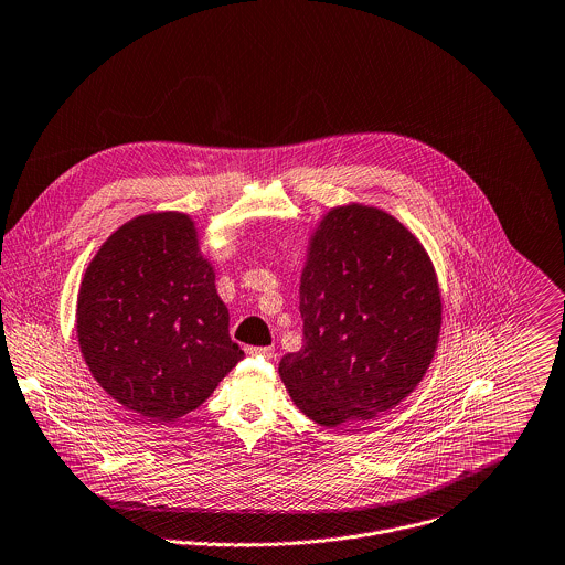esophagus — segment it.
I'll return each instance as SVG.
<instances>
[{"instance_id": "1", "label": "esophagus", "mask_w": 565, "mask_h": 565, "mask_svg": "<svg viewBox=\"0 0 565 565\" xmlns=\"http://www.w3.org/2000/svg\"><path fill=\"white\" fill-rule=\"evenodd\" d=\"M247 353L249 355H258V358H267V360L276 358V349L274 347H249Z\"/></svg>"}]
</instances>
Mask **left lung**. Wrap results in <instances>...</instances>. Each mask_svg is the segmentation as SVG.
Masks as SVG:
<instances>
[{
	"label": "left lung",
	"instance_id": "left-lung-1",
	"mask_svg": "<svg viewBox=\"0 0 565 565\" xmlns=\"http://www.w3.org/2000/svg\"><path fill=\"white\" fill-rule=\"evenodd\" d=\"M302 349L278 373L296 406L322 426L364 422L424 377L441 300L417 238L375 207L331 210L300 278Z\"/></svg>",
	"mask_w": 565,
	"mask_h": 565
}]
</instances>
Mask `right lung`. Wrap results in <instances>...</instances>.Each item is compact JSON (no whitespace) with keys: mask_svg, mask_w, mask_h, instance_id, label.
<instances>
[{"mask_svg":"<svg viewBox=\"0 0 565 565\" xmlns=\"http://www.w3.org/2000/svg\"><path fill=\"white\" fill-rule=\"evenodd\" d=\"M77 335L102 388L150 422L199 408L245 355L194 223L172 212L104 243L79 289Z\"/></svg>","mask_w":565,"mask_h":565,"instance_id":"add662e5","label":"right lung"}]
</instances>
